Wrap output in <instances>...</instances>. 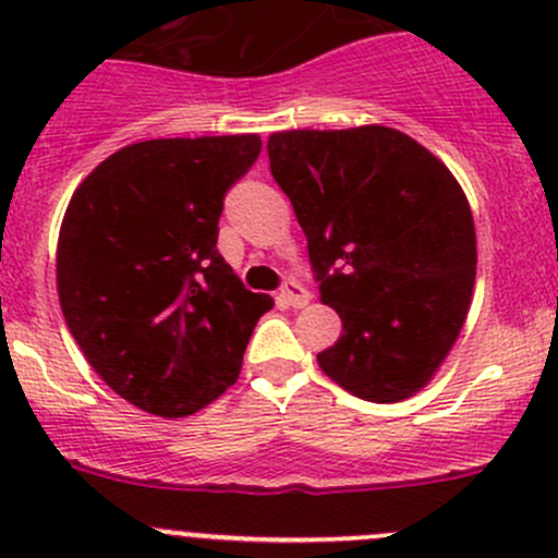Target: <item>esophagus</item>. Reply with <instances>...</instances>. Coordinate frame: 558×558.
Masks as SVG:
<instances>
[{"instance_id":"1","label":"esophagus","mask_w":558,"mask_h":558,"mask_svg":"<svg viewBox=\"0 0 558 558\" xmlns=\"http://www.w3.org/2000/svg\"><path fill=\"white\" fill-rule=\"evenodd\" d=\"M280 302L291 307H305L307 302H311V291L302 289V286L294 283V280H289V283L280 289Z\"/></svg>"}]
</instances>
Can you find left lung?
<instances>
[{"instance_id": "obj_1", "label": "left lung", "mask_w": 558, "mask_h": 558, "mask_svg": "<svg viewBox=\"0 0 558 558\" xmlns=\"http://www.w3.org/2000/svg\"><path fill=\"white\" fill-rule=\"evenodd\" d=\"M269 170L307 238L320 302L342 320L318 367L367 402H399L453 348L475 286L470 202L435 154L397 129H291Z\"/></svg>"}]
</instances>
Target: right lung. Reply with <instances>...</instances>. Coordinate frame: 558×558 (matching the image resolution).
Segmentation results:
<instances>
[{"mask_svg":"<svg viewBox=\"0 0 558 558\" xmlns=\"http://www.w3.org/2000/svg\"><path fill=\"white\" fill-rule=\"evenodd\" d=\"M258 154V134L145 140L72 194L56 247L61 313L99 378L145 413L183 418L221 397L275 305L216 247L223 196Z\"/></svg>","mask_w":558,"mask_h":558,"instance_id":"right-lung-1","label":"right lung"}]
</instances>
